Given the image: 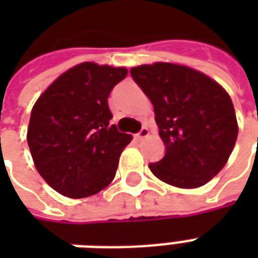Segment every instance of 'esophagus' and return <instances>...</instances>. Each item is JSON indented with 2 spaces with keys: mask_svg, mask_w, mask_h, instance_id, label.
Returning <instances> with one entry per match:
<instances>
[{
  "mask_svg": "<svg viewBox=\"0 0 258 258\" xmlns=\"http://www.w3.org/2000/svg\"><path fill=\"white\" fill-rule=\"evenodd\" d=\"M148 135H149V130L146 128V127H142L140 133H138V134H135L134 138L137 141H142V140H144V138H146Z\"/></svg>",
  "mask_w": 258,
  "mask_h": 258,
  "instance_id": "34e87169",
  "label": "esophagus"
}]
</instances>
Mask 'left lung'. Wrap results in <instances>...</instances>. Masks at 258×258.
<instances>
[{"label":"left lung","mask_w":258,"mask_h":258,"mask_svg":"<svg viewBox=\"0 0 258 258\" xmlns=\"http://www.w3.org/2000/svg\"><path fill=\"white\" fill-rule=\"evenodd\" d=\"M151 99L166 146L149 168L178 188H199L221 171L238 138V121L227 91L198 70L157 62L130 70Z\"/></svg>","instance_id":"8db88e82"}]
</instances>
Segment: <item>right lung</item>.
<instances>
[{"instance_id":"1","label":"right lung","mask_w":258,"mask_h":258,"mask_svg":"<svg viewBox=\"0 0 258 258\" xmlns=\"http://www.w3.org/2000/svg\"><path fill=\"white\" fill-rule=\"evenodd\" d=\"M125 76V68L84 62L59 76L34 103L27 144L37 171L60 195L92 196L114 178L133 137L110 124L107 98Z\"/></svg>"}]
</instances>
